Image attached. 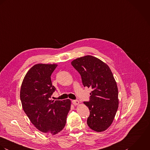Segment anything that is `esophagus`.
I'll return each mask as SVG.
<instances>
[{
    "label": "esophagus",
    "instance_id": "esophagus-1",
    "mask_svg": "<svg viewBox=\"0 0 150 150\" xmlns=\"http://www.w3.org/2000/svg\"><path fill=\"white\" fill-rule=\"evenodd\" d=\"M72 103L74 105H78L79 104V101L78 100H72Z\"/></svg>",
    "mask_w": 150,
    "mask_h": 150
}]
</instances>
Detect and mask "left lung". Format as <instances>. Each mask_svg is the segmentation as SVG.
<instances>
[{"label": "left lung", "mask_w": 150, "mask_h": 150, "mask_svg": "<svg viewBox=\"0 0 150 150\" xmlns=\"http://www.w3.org/2000/svg\"><path fill=\"white\" fill-rule=\"evenodd\" d=\"M71 64L80 74L83 86L92 89L89 101L83 102L90 110L88 125L97 132L107 130L114 120L119 104L117 82L110 67L91 56L78 58Z\"/></svg>", "instance_id": "1"}]
</instances>
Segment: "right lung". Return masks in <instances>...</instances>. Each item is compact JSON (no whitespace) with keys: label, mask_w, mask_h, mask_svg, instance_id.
<instances>
[{"label":"right lung","mask_w":150,"mask_h":150,"mask_svg":"<svg viewBox=\"0 0 150 150\" xmlns=\"http://www.w3.org/2000/svg\"><path fill=\"white\" fill-rule=\"evenodd\" d=\"M57 67L55 64L33 65L26 74L20 90L23 108L31 123L40 132L53 135L65 126L71 104L69 99H50L56 90L50 77Z\"/></svg>","instance_id":"1"}]
</instances>
